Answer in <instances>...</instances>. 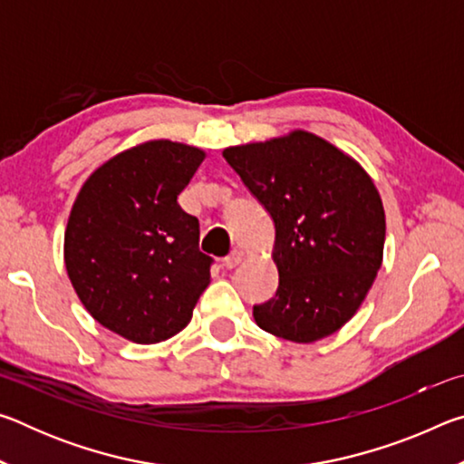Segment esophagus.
<instances>
[{
    "instance_id": "1",
    "label": "esophagus",
    "mask_w": 464,
    "mask_h": 464,
    "mask_svg": "<svg viewBox=\"0 0 464 464\" xmlns=\"http://www.w3.org/2000/svg\"><path fill=\"white\" fill-rule=\"evenodd\" d=\"M241 260H243V251H239V249H233L229 256L223 257V266H225L227 270H233L235 266H237Z\"/></svg>"
}]
</instances>
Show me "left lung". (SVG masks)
<instances>
[{
	"label": "left lung",
	"instance_id": "8db88e82",
	"mask_svg": "<svg viewBox=\"0 0 464 464\" xmlns=\"http://www.w3.org/2000/svg\"><path fill=\"white\" fill-rule=\"evenodd\" d=\"M223 157L276 229L278 290L256 304V324L296 343L332 335L354 317L382 262L384 210L371 176L307 130Z\"/></svg>",
	"mask_w": 464,
	"mask_h": 464
}]
</instances>
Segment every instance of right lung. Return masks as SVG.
Returning <instances> with one entry per match:
<instances>
[{
	"mask_svg": "<svg viewBox=\"0 0 464 464\" xmlns=\"http://www.w3.org/2000/svg\"><path fill=\"white\" fill-rule=\"evenodd\" d=\"M204 151L174 140L127 149L85 179L65 231V268L90 315L135 343L190 324L213 257L178 204Z\"/></svg>",
	"mask_w": 464,
	"mask_h": 464,
	"instance_id": "obj_1",
	"label": "right lung"
}]
</instances>
